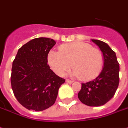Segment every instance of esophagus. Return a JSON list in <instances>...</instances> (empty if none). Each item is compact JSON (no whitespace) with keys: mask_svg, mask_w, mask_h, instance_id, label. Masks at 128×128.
<instances>
[{"mask_svg":"<svg viewBox=\"0 0 128 128\" xmlns=\"http://www.w3.org/2000/svg\"><path fill=\"white\" fill-rule=\"evenodd\" d=\"M66 82H68V83H70V84H71V83L73 82V81L71 80H69V79H66Z\"/></svg>","mask_w":128,"mask_h":128,"instance_id":"obj_1","label":"esophagus"}]
</instances>
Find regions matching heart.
Returning a JSON list of instances; mask_svg holds the SVG:
<instances>
[{"label": "heart", "mask_w": 128, "mask_h": 128, "mask_svg": "<svg viewBox=\"0 0 128 128\" xmlns=\"http://www.w3.org/2000/svg\"><path fill=\"white\" fill-rule=\"evenodd\" d=\"M50 66L57 75L64 76L70 68L71 74L82 80H90L100 74L104 66V55L100 50L88 43L74 42L61 46L58 52L49 53Z\"/></svg>", "instance_id": "obj_1"}]
</instances>
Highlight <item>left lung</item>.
Returning <instances> with one entry per match:
<instances>
[{
    "mask_svg": "<svg viewBox=\"0 0 128 128\" xmlns=\"http://www.w3.org/2000/svg\"><path fill=\"white\" fill-rule=\"evenodd\" d=\"M104 55V67L92 81L82 83L78 94L80 101L90 106L104 105L114 96L119 85V64L114 51L106 42L92 39Z\"/></svg>",
    "mask_w": 128,
    "mask_h": 128,
    "instance_id": "obj_1",
    "label": "left lung"
}]
</instances>
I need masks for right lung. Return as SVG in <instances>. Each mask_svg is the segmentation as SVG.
Instances as JSON below:
<instances>
[{"label": "right lung", "mask_w": 128, "mask_h": 128, "mask_svg": "<svg viewBox=\"0 0 128 128\" xmlns=\"http://www.w3.org/2000/svg\"><path fill=\"white\" fill-rule=\"evenodd\" d=\"M55 44L48 38L33 39L21 47L13 61L10 78L13 93L28 110L40 112L52 106L65 82L48 64V54Z\"/></svg>", "instance_id": "add662e5"}]
</instances>
